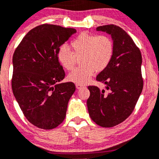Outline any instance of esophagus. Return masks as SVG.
<instances>
[{
	"label": "esophagus",
	"mask_w": 159,
	"mask_h": 159,
	"mask_svg": "<svg viewBox=\"0 0 159 159\" xmlns=\"http://www.w3.org/2000/svg\"><path fill=\"white\" fill-rule=\"evenodd\" d=\"M75 87H76L77 89H80L81 88L84 87V86H83V85H81V84H76V85H75Z\"/></svg>",
	"instance_id": "obj_1"
}]
</instances>
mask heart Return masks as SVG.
I'll use <instances>...</instances> for the list:
<instances>
[{"label": "heart", "instance_id": "1", "mask_svg": "<svg viewBox=\"0 0 159 159\" xmlns=\"http://www.w3.org/2000/svg\"><path fill=\"white\" fill-rule=\"evenodd\" d=\"M73 52L63 46L58 52V59L65 69L74 68L76 58L82 66L68 75L70 82L85 84L91 79L95 70L102 71L108 67L114 53V43L106 35H92L86 33L80 34L71 42Z\"/></svg>", "mask_w": 159, "mask_h": 159}]
</instances>
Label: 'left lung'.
<instances>
[{"label": "left lung", "mask_w": 159, "mask_h": 159, "mask_svg": "<svg viewBox=\"0 0 159 159\" xmlns=\"http://www.w3.org/2000/svg\"><path fill=\"white\" fill-rule=\"evenodd\" d=\"M97 31L110 35L114 43V53L108 67L96 80L106 85L105 90L89 86L87 107L90 117L102 127L115 126L131 114L143 90L142 56L129 35L115 25L98 26Z\"/></svg>", "instance_id": "left-lung-1"}]
</instances>
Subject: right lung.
<instances>
[{"label":"right lung","instance_id":"right-lung-1","mask_svg":"<svg viewBox=\"0 0 159 159\" xmlns=\"http://www.w3.org/2000/svg\"><path fill=\"white\" fill-rule=\"evenodd\" d=\"M75 33L60 25H39L25 35L13 53V95L28 121L40 129H54L65 119L75 86L61 83L65 73L58 52Z\"/></svg>","mask_w":159,"mask_h":159}]
</instances>
